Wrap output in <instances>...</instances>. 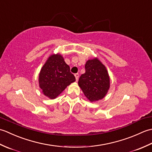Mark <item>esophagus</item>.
<instances>
[{"label": "esophagus", "mask_w": 152, "mask_h": 152, "mask_svg": "<svg viewBox=\"0 0 152 152\" xmlns=\"http://www.w3.org/2000/svg\"><path fill=\"white\" fill-rule=\"evenodd\" d=\"M74 76H75V78H76V81H78V78H79V74H78V73H76V74H74Z\"/></svg>", "instance_id": "esophagus-1"}]
</instances>
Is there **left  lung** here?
<instances>
[{
    "instance_id": "8db88e82",
    "label": "left lung",
    "mask_w": 152,
    "mask_h": 152,
    "mask_svg": "<svg viewBox=\"0 0 152 152\" xmlns=\"http://www.w3.org/2000/svg\"><path fill=\"white\" fill-rule=\"evenodd\" d=\"M86 72L80 77L78 85L91 102L104 98L110 88L108 71L97 58L87 61Z\"/></svg>"
}]
</instances>
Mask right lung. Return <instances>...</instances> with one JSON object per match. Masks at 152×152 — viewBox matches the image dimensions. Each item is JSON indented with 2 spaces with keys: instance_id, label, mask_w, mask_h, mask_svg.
<instances>
[{
  "instance_id": "obj_1",
  "label": "right lung",
  "mask_w": 152,
  "mask_h": 152,
  "mask_svg": "<svg viewBox=\"0 0 152 152\" xmlns=\"http://www.w3.org/2000/svg\"><path fill=\"white\" fill-rule=\"evenodd\" d=\"M76 81L70 66L60 54L51 55L42 68L39 74V86L44 95L56 99L68 86Z\"/></svg>"
}]
</instances>
